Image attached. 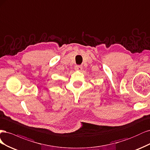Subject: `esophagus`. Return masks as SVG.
Instances as JSON below:
<instances>
[{"label":"esophagus","mask_w":150,"mask_h":150,"mask_svg":"<svg viewBox=\"0 0 150 150\" xmlns=\"http://www.w3.org/2000/svg\"><path fill=\"white\" fill-rule=\"evenodd\" d=\"M75 69L76 70H79V71H80L82 70V67L81 65H76L75 67Z\"/></svg>","instance_id":"34e87169"}]
</instances>
